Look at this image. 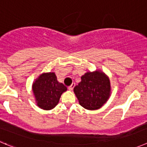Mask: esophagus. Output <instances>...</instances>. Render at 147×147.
<instances>
[{
    "instance_id": "1",
    "label": "esophagus",
    "mask_w": 147,
    "mask_h": 147,
    "mask_svg": "<svg viewBox=\"0 0 147 147\" xmlns=\"http://www.w3.org/2000/svg\"><path fill=\"white\" fill-rule=\"evenodd\" d=\"M75 86V83H72V85H71L70 86L68 87V89L69 90V91H72V90H73V88Z\"/></svg>"
}]
</instances>
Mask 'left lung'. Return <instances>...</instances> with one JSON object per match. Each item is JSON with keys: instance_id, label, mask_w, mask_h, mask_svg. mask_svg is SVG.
<instances>
[{"instance_id": "8db88e82", "label": "left lung", "mask_w": 147, "mask_h": 147, "mask_svg": "<svg viewBox=\"0 0 147 147\" xmlns=\"http://www.w3.org/2000/svg\"><path fill=\"white\" fill-rule=\"evenodd\" d=\"M74 92L82 107L92 111L97 110L109 99L110 80L102 71L88 72L81 77V81L74 88Z\"/></svg>"}]
</instances>
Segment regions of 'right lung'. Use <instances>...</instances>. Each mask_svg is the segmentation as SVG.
Masks as SVG:
<instances>
[{"mask_svg":"<svg viewBox=\"0 0 147 147\" xmlns=\"http://www.w3.org/2000/svg\"><path fill=\"white\" fill-rule=\"evenodd\" d=\"M32 89L37 106L47 111L58 105L61 96L67 88L58 81L54 72H47L42 74L36 79Z\"/></svg>","mask_w":147,"mask_h":147,"instance_id":"add662e5","label":"right lung"}]
</instances>
